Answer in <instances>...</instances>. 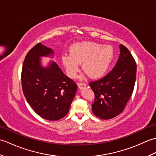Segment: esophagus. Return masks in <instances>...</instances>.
Wrapping results in <instances>:
<instances>
[{"mask_svg": "<svg viewBox=\"0 0 156 156\" xmlns=\"http://www.w3.org/2000/svg\"><path fill=\"white\" fill-rule=\"evenodd\" d=\"M78 87L80 89H82L83 88H85L87 87V84L85 83H82V82H80V83L78 84Z\"/></svg>", "mask_w": 156, "mask_h": 156, "instance_id": "34e87169", "label": "esophagus"}]
</instances>
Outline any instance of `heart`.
<instances>
[{"label": "heart", "instance_id": "heart-1", "mask_svg": "<svg viewBox=\"0 0 156 156\" xmlns=\"http://www.w3.org/2000/svg\"><path fill=\"white\" fill-rule=\"evenodd\" d=\"M115 57L114 49L111 45H103L98 43L84 41L73 45L69 49V55H62V64L67 74L75 78L82 69L92 78L103 76L110 68Z\"/></svg>", "mask_w": 156, "mask_h": 156}]
</instances>
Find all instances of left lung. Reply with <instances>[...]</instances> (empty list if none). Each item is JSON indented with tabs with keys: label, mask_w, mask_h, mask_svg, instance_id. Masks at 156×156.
I'll list each match as a JSON object with an SVG mask.
<instances>
[{
	"label": "left lung",
	"mask_w": 156,
	"mask_h": 156,
	"mask_svg": "<svg viewBox=\"0 0 156 156\" xmlns=\"http://www.w3.org/2000/svg\"><path fill=\"white\" fill-rule=\"evenodd\" d=\"M120 55L113 69L105 77L90 82L94 93L92 112L101 119L117 117L124 110L133 93L137 65L129 49L121 44Z\"/></svg>",
	"instance_id": "left-lung-1"
}]
</instances>
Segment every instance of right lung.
<instances>
[{
    "label": "right lung",
    "instance_id": "right-lung-1",
    "mask_svg": "<svg viewBox=\"0 0 156 156\" xmlns=\"http://www.w3.org/2000/svg\"><path fill=\"white\" fill-rule=\"evenodd\" d=\"M53 54L51 49L41 43L31 48L23 62L21 82L26 100L36 113L47 120L57 121L69 112L77 84L54 62L42 67L40 57Z\"/></svg>",
    "mask_w": 156,
    "mask_h": 156
}]
</instances>
